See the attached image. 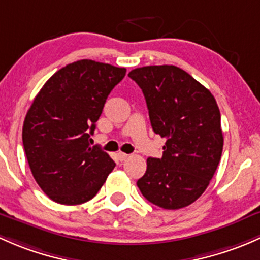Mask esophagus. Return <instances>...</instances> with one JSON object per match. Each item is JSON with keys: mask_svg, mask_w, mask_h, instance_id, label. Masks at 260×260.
<instances>
[{"mask_svg": "<svg viewBox=\"0 0 260 260\" xmlns=\"http://www.w3.org/2000/svg\"><path fill=\"white\" fill-rule=\"evenodd\" d=\"M117 157H119L120 161H124V160H126L127 157H129V155L125 154V152H119V154H117Z\"/></svg>", "mask_w": 260, "mask_h": 260, "instance_id": "1", "label": "esophagus"}]
</instances>
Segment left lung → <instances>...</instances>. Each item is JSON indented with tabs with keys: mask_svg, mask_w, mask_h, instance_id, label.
<instances>
[{
	"mask_svg": "<svg viewBox=\"0 0 260 260\" xmlns=\"http://www.w3.org/2000/svg\"><path fill=\"white\" fill-rule=\"evenodd\" d=\"M143 90L155 134L167 139L160 159L146 160L141 194L168 210L194 203L209 185L223 151L218 104L207 87L173 65L129 72Z\"/></svg>",
	"mask_w": 260,
	"mask_h": 260,
	"instance_id": "left-lung-1",
	"label": "left lung"
}]
</instances>
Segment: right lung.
<instances>
[{
	"label": "right lung",
	"instance_id": "right-lung-1",
	"mask_svg": "<svg viewBox=\"0 0 260 260\" xmlns=\"http://www.w3.org/2000/svg\"><path fill=\"white\" fill-rule=\"evenodd\" d=\"M125 74L124 68L80 60L55 72L35 98L23 121V149L35 180L53 202H89L115 168L89 138Z\"/></svg>",
	"mask_w": 260,
	"mask_h": 260
}]
</instances>
